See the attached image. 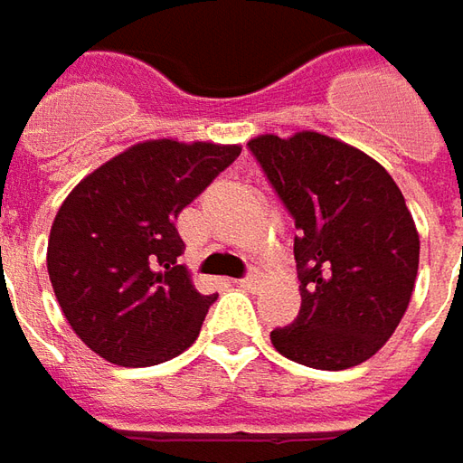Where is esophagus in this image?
<instances>
[{
    "instance_id": "34e87169",
    "label": "esophagus",
    "mask_w": 463,
    "mask_h": 463,
    "mask_svg": "<svg viewBox=\"0 0 463 463\" xmlns=\"http://www.w3.org/2000/svg\"><path fill=\"white\" fill-rule=\"evenodd\" d=\"M260 285H262V277L257 272H251L244 279H239V287H244V289H257Z\"/></svg>"
}]
</instances>
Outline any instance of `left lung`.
<instances>
[{"instance_id":"left-lung-1","label":"left lung","mask_w":463,"mask_h":463,"mask_svg":"<svg viewBox=\"0 0 463 463\" xmlns=\"http://www.w3.org/2000/svg\"><path fill=\"white\" fill-rule=\"evenodd\" d=\"M295 219L302 307L272 345L299 365L345 371L373 358L406 315L419 232L396 181L368 153L315 130L250 140Z\"/></svg>"}]
</instances>
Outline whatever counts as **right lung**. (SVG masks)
Wrapping results in <instances>:
<instances>
[{
    "label": "right lung",
    "instance_id": "1",
    "mask_svg": "<svg viewBox=\"0 0 463 463\" xmlns=\"http://www.w3.org/2000/svg\"><path fill=\"white\" fill-rule=\"evenodd\" d=\"M241 146L143 140L80 181L57 212L47 272L67 323L108 363L146 368L199 337L216 295L178 264L176 216Z\"/></svg>",
    "mask_w": 463,
    "mask_h": 463
}]
</instances>
